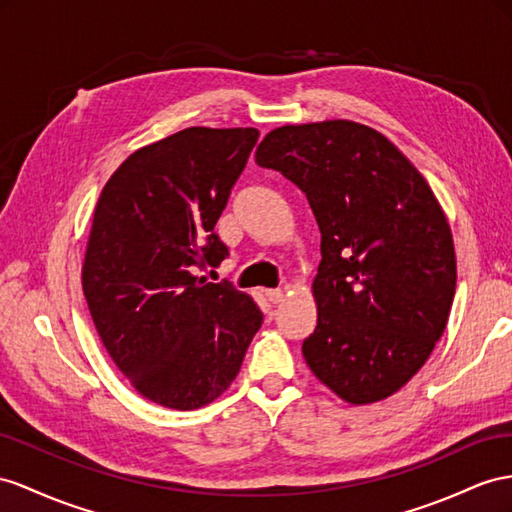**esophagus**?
Listing matches in <instances>:
<instances>
[{
	"mask_svg": "<svg viewBox=\"0 0 512 512\" xmlns=\"http://www.w3.org/2000/svg\"><path fill=\"white\" fill-rule=\"evenodd\" d=\"M283 290H281V287H277V290H266V298L270 300V303L272 305H277V303H281V300H283Z\"/></svg>",
	"mask_w": 512,
	"mask_h": 512,
	"instance_id": "34e87169",
	"label": "esophagus"
}]
</instances>
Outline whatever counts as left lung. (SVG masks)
Wrapping results in <instances>:
<instances>
[{"label": "left lung", "instance_id": "8db88e82", "mask_svg": "<svg viewBox=\"0 0 512 512\" xmlns=\"http://www.w3.org/2000/svg\"><path fill=\"white\" fill-rule=\"evenodd\" d=\"M257 164L305 192L322 233L318 324L303 342L311 372L352 404L391 396L430 357L454 300L435 194L383 134L352 121L274 129Z\"/></svg>", "mask_w": 512, "mask_h": 512}]
</instances>
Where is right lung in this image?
<instances>
[{
    "label": "right lung",
    "mask_w": 512,
    "mask_h": 512,
    "mask_svg": "<svg viewBox=\"0 0 512 512\" xmlns=\"http://www.w3.org/2000/svg\"><path fill=\"white\" fill-rule=\"evenodd\" d=\"M253 127H188L131 153L103 188L82 285L103 346L144 398L192 411L238 376L259 307L196 272L229 257L214 231Z\"/></svg>",
    "instance_id": "1"
}]
</instances>
